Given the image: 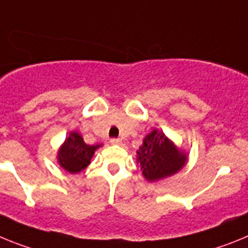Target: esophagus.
<instances>
[{"label": "esophagus", "mask_w": 248, "mask_h": 248, "mask_svg": "<svg viewBox=\"0 0 248 248\" xmlns=\"http://www.w3.org/2000/svg\"><path fill=\"white\" fill-rule=\"evenodd\" d=\"M109 142H111L112 145H121L122 140L121 139H111L109 140Z\"/></svg>", "instance_id": "obj_1"}]
</instances>
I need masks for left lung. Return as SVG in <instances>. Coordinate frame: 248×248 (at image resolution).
I'll use <instances>...</instances> for the list:
<instances>
[{
	"label": "left lung",
	"instance_id": "left-lung-1",
	"mask_svg": "<svg viewBox=\"0 0 248 248\" xmlns=\"http://www.w3.org/2000/svg\"><path fill=\"white\" fill-rule=\"evenodd\" d=\"M136 160L146 180L155 182L180 171L186 163L187 155L178 150L162 131L154 130L143 139Z\"/></svg>",
	"mask_w": 248,
	"mask_h": 248
}]
</instances>
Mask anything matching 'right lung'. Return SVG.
<instances>
[{
    "mask_svg": "<svg viewBox=\"0 0 248 248\" xmlns=\"http://www.w3.org/2000/svg\"><path fill=\"white\" fill-rule=\"evenodd\" d=\"M98 147L101 145H87L78 132H71L60 147L57 160L63 170L70 173H78L91 163L92 156Z\"/></svg>",
    "mask_w": 248,
    "mask_h": 248,
    "instance_id": "add662e5",
    "label": "right lung"
}]
</instances>
